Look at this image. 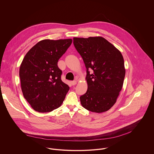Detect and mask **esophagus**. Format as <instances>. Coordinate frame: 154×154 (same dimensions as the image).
<instances>
[{"label": "esophagus", "mask_w": 154, "mask_h": 154, "mask_svg": "<svg viewBox=\"0 0 154 154\" xmlns=\"http://www.w3.org/2000/svg\"><path fill=\"white\" fill-rule=\"evenodd\" d=\"M71 83H72V84L73 85H75L77 84V81H72L71 82Z\"/></svg>", "instance_id": "34e87169"}]
</instances>
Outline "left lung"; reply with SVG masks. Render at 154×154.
Listing matches in <instances>:
<instances>
[{
  "label": "left lung",
  "instance_id": "obj_1",
  "mask_svg": "<svg viewBox=\"0 0 154 154\" xmlns=\"http://www.w3.org/2000/svg\"><path fill=\"white\" fill-rule=\"evenodd\" d=\"M73 44L87 69L88 89L80 97L85 109L100 113L116 103L125 75L121 52L102 37H74Z\"/></svg>",
  "mask_w": 154,
  "mask_h": 154
}]
</instances>
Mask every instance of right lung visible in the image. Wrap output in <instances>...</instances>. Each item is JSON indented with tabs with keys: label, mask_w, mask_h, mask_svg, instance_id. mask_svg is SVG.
<instances>
[{
	"label": "right lung",
	"mask_w": 154,
	"mask_h": 154,
	"mask_svg": "<svg viewBox=\"0 0 154 154\" xmlns=\"http://www.w3.org/2000/svg\"><path fill=\"white\" fill-rule=\"evenodd\" d=\"M72 43V39L38 42L25 55L20 68L23 95L37 112H50L59 107L69 90L61 80L59 58Z\"/></svg>",
	"instance_id": "1"
}]
</instances>
